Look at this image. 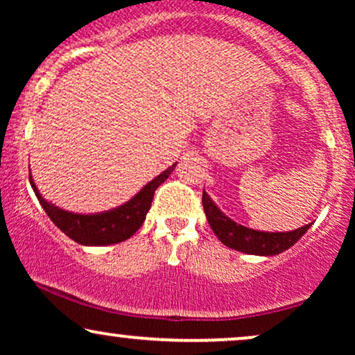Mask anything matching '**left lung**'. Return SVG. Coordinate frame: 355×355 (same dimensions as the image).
Here are the masks:
<instances>
[{
    "instance_id": "left-lung-1",
    "label": "left lung",
    "mask_w": 355,
    "mask_h": 355,
    "mask_svg": "<svg viewBox=\"0 0 355 355\" xmlns=\"http://www.w3.org/2000/svg\"><path fill=\"white\" fill-rule=\"evenodd\" d=\"M203 210H205L207 220H209L211 230L217 235L223 245L234 248V250L243 252L250 255H279L282 252L288 250L292 245H295L297 240L304 237V234L311 229L312 223L300 227V229L291 232H263L248 229L245 225L227 217L222 210L218 209L217 203L210 198L203 189L202 195Z\"/></svg>"
}]
</instances>
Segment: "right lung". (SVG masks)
Wrapping results in <instances>:
<instances>
[{"instance_id":"right-lung-1","label":"right lung","mask_w":355,"mask_h":355,"mask_svg":"<svg viewBox=\"0 0 355 355\" xmlns=\"http://www.w3.org/2000/svg\"><path fill=\"white\" fill-rule=\"evenodd\" d=\"M175 166H177V164H173L165 172L157 175L128 202L121 203L120 207H115L112 210L96 211V214H76V211L60 209V207L48 202L40 193L31 173L30 183L40 203H42L43 210L46 211L48 217L53 220V223L63 234H67L68 237L75 240L80 245L103 247L123 242L140 229L141 223L145 222L150 207H152L155 190L170 177Z\"/></svg>"}]
</instances>
